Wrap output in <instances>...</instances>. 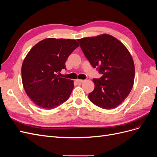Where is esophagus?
Listing matches in <instances>:
<instances>
[{"label":"esophagus","mask_w":157,"mask_h":157,"mask_svg":"<svg viewBox=\"0 0 157 157\" xmlns=\"http://www.w3.org/2000/svg\"><path fill=\"white\" fill-rule=\"evenodd\" d=\"M76 80H77V82L79 84H81L84 81V80H80V79H77Z\"/></svg>","instance_id":"esophagus-1"}]
</instances>
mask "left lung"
<instances>
[{
    "mask_svg": "<svg viewBox=\"0 0 157 157\" xmlns=\"http://www.w3.org/2000/svg\"><path fill=\"white\" fill-rule=\"evenodd\" d=\"M84 56L102 75L94 78V91L88 94L92 103L104 109L115 108L129 95L134 84V61L127 48L109 35L77 40Z\"/></svg>",
    "mask_w": 157,
    "mask_h": 157,
    "instance_id": "obj_1",
    "label": "left lung"
}]
</instances>
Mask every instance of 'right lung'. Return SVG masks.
<instances>
[{
  "mask_svg": "<svg viewBox=\"0 0 157 157\" xmlns=\"http://www.w3.org/2000/svg\"><path fill=\"white\" fill-rule=\"evenodd\" d=\"M79 46L77 40L46 39L31 49L23 61L21 77L27 96L40 107L52 109L69 99L72 80L59 77L67 58Z\"/></svg>",
  "mask_w": 157,
  "mask_h": 157,
  "instance_id": "1",
  "label": "right lung"
}]
</instances>
